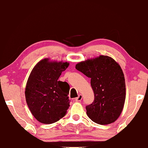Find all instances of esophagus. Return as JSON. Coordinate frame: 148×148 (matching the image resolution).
Here are the masks:
<instances>
[{
	"instance_id": "34e87169",
	"label": "esophagus",
	"mask_w": 148,
	"mask_h": 148,
	"mask_svg": "<svg viewBox=\"0 0 148 148\" xmlns=\"http://www.w3.org/2000/svg\"><path fill=\"white\" fill-rule=\"evenodd\" d=\"M82 95L80 94L77 98H75V101H76V102H80V101L82 100Z\"/></svg>"
}]
</instances>
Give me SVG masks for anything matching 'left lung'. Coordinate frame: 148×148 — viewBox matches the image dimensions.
<instances>
[{"instance_id":"8db88e82","label":"left lung","mask_w":148,"mask_h":148,"mask_svg":"<svg viewBox=\"0 0 148 148\" xmlns=\"http://www.w3.org/2000/svg\"><path fill=\"white\" fill-rule=\"evenodd\" d=\"M76 68L91 79L94 100L86 107L88 116L101 125L115 122L122 113L126 94L120 64L112 57L100 55L80 62Z\"/></svg>"}]
</instances>
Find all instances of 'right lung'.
Masks as SVG:
<instances>
[{
    "mask_svg": "<svg viewBox=\"0 0 148 148\" xmlns=\"http://www.w3.org/2000/svg\"><path fill=\"white\" fill-rule=\"evenodd\" d=\"M68 66L67 62L46 58L39 61L30 72L25 98L30 112L39 122L50 124L65 116L70 106V86L58 78Z\"/></svg>",
    "mask_w": 148,
    "mask_h": 148,
    "instance_id": "right-lung-1",
    "label": "right lung"
}]
</instances>
